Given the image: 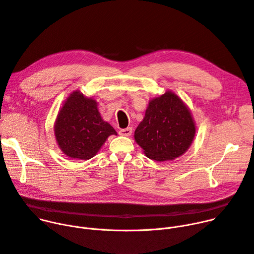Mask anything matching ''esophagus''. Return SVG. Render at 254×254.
<instances>
[{
    "label": "esophagus",
    "instance_id": "esophagus-1",
    "mask_svg": "<svg viewBox=\"0 0 254 254\" xmlns=\"http://www.w3.org/2000/svg\"><path fill=\"white\" fill-rule=\"evenodd\" d=\"M131 132H132V130H131V127L122 128V129L120 130V133L122 134V136H126V137H128V136H130Z\"/></svg>",
    "mask_w": 254,
    "mask_h": 254
}]
</instances>
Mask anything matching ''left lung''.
Returning a JSON list of instances; mask_svg holds the SVG:
<instances>
[{"mask_svg":"<svg viewBox=\"0 0 254 254\" xmlns=\"http://www.w3.org/2000/svg\"><path fill=\"white\" fill-rule=\"evenodd\" d=\"M196 132L191 112L173 92L151 100L134 140L150 159L173 160L190 147Z\"/></svg>","mask_w":254,"mask_h":254,"instance_id":"obj_1","label":"left lung"}]
</instances>
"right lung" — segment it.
Instances as JSON below:
<instances>
[{
  "label": "right lung",
  "mask_w": 254,
  "mask_h": 254,
  "mask_svg": "<svg viewBox=\"0 0 254 254\" xmlns=\"http://www.w3.org/2000/svg\"><path fill=\"white\" fill-rule=\"evenodd\" d=\"M115 129L101 117L97 102L73 92L67 98L55 123V136L67 156L87 160L94 157Z\"/></svg>",
  "instance_id": "add662e5"
}]
</instances>
